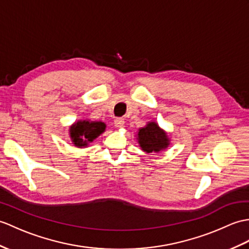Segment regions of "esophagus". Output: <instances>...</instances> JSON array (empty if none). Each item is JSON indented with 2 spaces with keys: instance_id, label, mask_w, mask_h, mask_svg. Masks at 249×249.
I'll list each match as a JSON object with an SVG mask.
<instances>
[{
  "instance_id": "obj_1",
  "label": "esophagus",
  "mask_w": 249,
  "mask_h": 249,
  "mask_svg": "<svg viewBox=\"0 0 249 249\" xmlns=\"http://www.w3.org/2000/svg\"><path fill=\"white\" fill-rule=\"evenodd\" d=\"M124 119L122 118H117L114 120V126L118 127V128H120V127H123L124 126Z\"/></svg>"
}]
</instances>
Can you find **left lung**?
Here are the masks:
<instances>
[{"instance_id":"8db88e82","label":"left lung","mask_w":249,"mask_h":249,"mask_svg":"<svg viewBox=\"0 0 249 249\" xmlns=\"http://www.w3.org/2000/svg\"><path fill=\"white\" fill-rule=\"evenodd\" d=\"M137 139L139 145L145 153H159L170 145L166 132L156 122H148L146 126L139 129Z\"/></svg>"}]
</instances>
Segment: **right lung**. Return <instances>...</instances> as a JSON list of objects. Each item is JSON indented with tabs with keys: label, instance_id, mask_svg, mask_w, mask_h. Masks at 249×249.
Wrapping results in <instances>:
<instances>
[{
	"label": "right lung",
	"instance_id": "right-lung-1",
	"mask_svg": "<svg viewBox=\"0 0 249 249\" xmlns=\"http://www.w3.org/2000/svg\"><path fill=\"white\" fill-rule=\"evenodd\" d=\"M105 129L106 124L101 121L79 120L70 127L69 131L74 146L82 148L88 146V144L93 142Z\"/></svg>",
	"mask_w": 249,
	"mask_h": 249
}]
</instances>
